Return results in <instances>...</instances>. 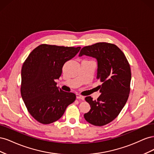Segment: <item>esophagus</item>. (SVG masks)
Listing matches in <instances>:
<instances>
[{"label":"esophagus","mask_w":154,"mask_h":154,"mask_svg":"<svg viewBox=\"0 0 154 154\" xmlns=\"http://www.w3.org/2000/svg\"><path fill=\"white\" fill-rule=\"evenodd\" d=\"M76 98H77V99L82 100H84L85 97H84V96H82V95H80V94H76Z\"/></svg>","instance_id":"1"}]
</instances>
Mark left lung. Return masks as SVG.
<instances>
[{
  "label": "left lung",
  "mask_w": 154,
  "mask_h": 154,
  "mask_svg": "<svg viewBox=\"0 0 154 154\" xmlns=\"http://www.w3.org/2000/svg\"><path fill=\"white\" fill-rule=\"evenodd\" d=\"M83 55L96 58V78L102 83L99 88L101 94L97 100H92L91 96L85 97L91 110L84 118L89 123L101 127L112 122L127 103L131 70L123 51L113 44L98 42L85 46L79 57Z\"/></svg>",
  "instance_id": "1"
}]
</instances>
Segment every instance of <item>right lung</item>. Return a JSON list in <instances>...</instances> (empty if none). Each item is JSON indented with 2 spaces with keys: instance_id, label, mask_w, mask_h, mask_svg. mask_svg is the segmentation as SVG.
I'll list each match as a JSON object with an SVG mask.
<instances>
[{
  "instance_id": "obj_1",
  "label": "right lung",
  "mask_w": 154,
  "mask_h": 154,
  "mask_svg": "<svg viewBox=\"0 0 154 154\" xmlns=\"http://www.w3.org/2000/svg\"><path fill=\"white\" fill-rule=\"evenodd\" d=\"M80 49L41 44L23 63L21 96L27 110L37 122L45 125L56 122L75 101V94L59 89L55 80L61 76L64 63L75 57Z\"/></svg>"
}]
</instances>
